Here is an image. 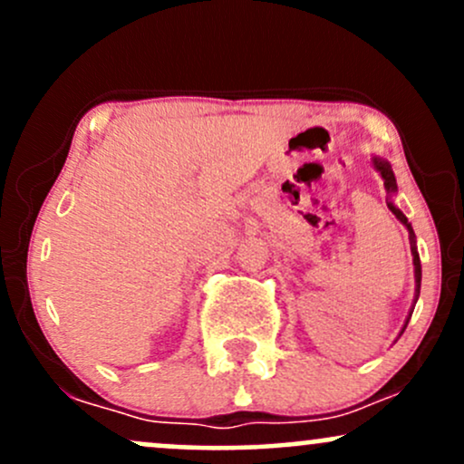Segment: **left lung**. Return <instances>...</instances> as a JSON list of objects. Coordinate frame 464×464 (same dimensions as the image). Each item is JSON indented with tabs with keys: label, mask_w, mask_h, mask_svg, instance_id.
<instances>
[{
	"label": "left lung",
	"mask_w": 464,
	"mask_h": 464,
	"mask_svg": "<svg viewBox=\"0 0 464 464\" xmlns=\"http://www.w3.org/2000/svg\"><path fill=\"white\" fill-rule=\"evenodd\" d=\"M372 165H375L377 168V172L382 174V179H384V185H386V191L388 194H392V191H397V180H395V174H392V168H391V163L388 161H384V159H372ZM388 209L392 211V214L397 216V220L401 222L403 227L408 228L410 231V239H412V262H414V279H417V299H419V290H420V259H419V253H417V246H414V231H412V227H410V222H408V218L401 214V211L397 209L395 205H392V202H388ZM406 324H408V321H406ZM406 324H403V329H406Z\"/></svg>",
	"instance_id": "left-lung-1"
}]
</instances>
